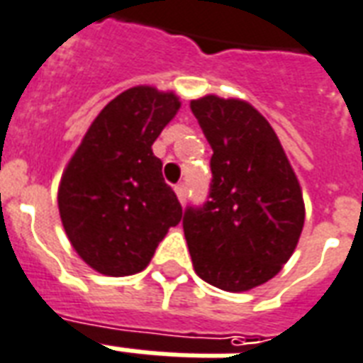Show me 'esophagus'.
Segmentation results:
<instances>
[{
  "instance_id": "34e87169",
  "label": "esophagus",
  "mask_w": 363,
  "mask_h": 363,
  "mask_svg": "<svg viewBox=\"0 0 363 363\" xmlns=\"http://www.w3.org/2000/svg\"><path fill=\"white\" fill-rule=\"evenodd\" d=\"M175 192H177V198H179V201H181V203H184V201H186V194H188L186 184H184V182H182V184H177Z\"/></svg>"
}]
</instances>
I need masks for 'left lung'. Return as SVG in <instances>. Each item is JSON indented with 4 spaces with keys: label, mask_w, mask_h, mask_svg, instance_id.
<instances>
[{
    "label": "left lung",
    "mask_w": 363,
    "mask_h": 363,
    "mask_svg": "<svg viewBox=\"0 0 363 363\" xmlns=\"http://www.w3.org/2000/svg\"><path fill=\"white\" fill-rule=\"evenodd\" d=\"M190 108L213 148L207 201L182 217L194 270L223 291H249L297 247L303 192L276 133L249 102L207 95Z\"/></svg>",
    "instance_id": "1"
}]
</instances>
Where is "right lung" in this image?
I'll return each mask as SVG.
<instances>
[{"label":"right lung","mask_w":363,"mask_h":363,"mask_svg":"<svg viewBox=\"0 0 363 363\" xmlns=\"http://www.w3.org/2000/svg\"><path fill=\"white\" fill-rule=\"evenodd\" d=\"M175 93L138 85L102 108L66 165L59 211L77 255L104 276L148 267L157 243L182 218L152 145L175 118Z\"/></svg>","instance_id":"add662e5"}]
</instances>
